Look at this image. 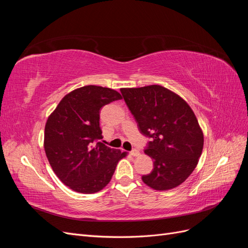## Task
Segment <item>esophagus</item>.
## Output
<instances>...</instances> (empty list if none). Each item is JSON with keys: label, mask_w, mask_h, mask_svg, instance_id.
Listing matches in <instances>:
<instances>
[{"label": "esophagus", "mask_w": 248, "mask_h": 248, "mask_svg": "<svg viewBox=\"0 0 248 248\" xmlns=\"http://www.w3.org/2000/svg\"><path fill=\"white\" fill-rule=\"evenodd\" d=\"M130 154H131L132 156L136 157V156H139V155H140V151H139V150H137V149H133L132 151L130 152Z\"/></svg>", "instance_id": "esophagus-1"}]
</instances>
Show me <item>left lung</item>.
I'll list each match as a JSON object with an SVG mask.
<instances>
[{
	"instance_id": "obj_1",
	"label": "left lung",
	"mask_w": 248,
	"mask_h": 248,
	"mask_svg": "<svg viewBox=\"0 0 248 248\" xmlns=\"http://www.w3.org/2000/svg\"><path fill=\"white\" fill-rule=\"evenodd\" d=\"M121 93L140 133L150 139L145 153L154 168L141 180L155 190L175 188L196 169L202 151L196 115L181 97L158 85L123 88Z\"/></svg>"
}]
</instances>
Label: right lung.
<instances>
[{
    "label": "right lung",
    "instance_id": "right-lung-1",
    "mask_svg": "<svg viewBox=\"0 0 248 248\" xmlns=\"http://www.w3.org/2000/svg\"><path fill=\"white\" fill-rule=\"evenodd\" d=\"M121 98L112 89L85 86L67 94L48 117L44 150L52 170L70 189L80 193L101 190L126 156L99 141L100 109Z\"/></svg>",
    "mask_w": 248,
    "mask_h": 248
}]
</instances>
